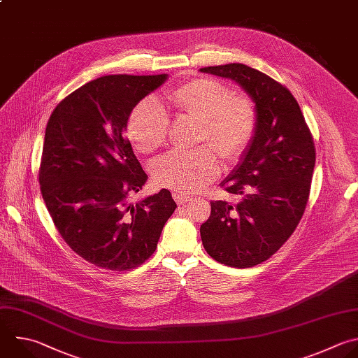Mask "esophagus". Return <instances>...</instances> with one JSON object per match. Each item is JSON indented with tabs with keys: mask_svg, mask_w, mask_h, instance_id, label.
Returning a JSON list of instances; mask_svg holds the SVG:
<instances>
[{
	"mask_svg": "<svg viewBox=\"0 0 358 358\" xmlns=\"http://www.w3.org/2000/svg\"><path fill=\"white\" fill-rule=\"evenodd\" d=\"M173 198H174V201H176L177 203H180V205L192 201V196L185 195V194H180V192H174V194H173Z\"/></svg>",
	"mask_w": 358,
	"mask_h": 358,
	"instance_id": "obj_1",
	"label": "esophagus"
}]
</instances>
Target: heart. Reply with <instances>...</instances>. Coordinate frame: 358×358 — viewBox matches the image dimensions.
<instances>
[{
	"label": "heart",
	"instance_id": "heart-1",
	"mask_svg": "<svg viewBox=\"0 0 358 358\" xmlns=\"http://www.w3.org/2000/svg\"><path fill=\"white\" fill-rule=\"evenodd\" d=\"M164 99L178 115L199 122L196 142L212 146L226 163L239 162L256 136L259 113L255 102L233 96L220 81L195 78L169 91ZM169 124L166 109L148 98L131 110L127 134L136 150L153 153L166 143ZM209 146L174 150L157 159L152 166L155 182L180 194L199 191L220 171L219 159Z\"/></svg>",
	"mask_w": 358,
	"mask_h": 358
}]
</instances>
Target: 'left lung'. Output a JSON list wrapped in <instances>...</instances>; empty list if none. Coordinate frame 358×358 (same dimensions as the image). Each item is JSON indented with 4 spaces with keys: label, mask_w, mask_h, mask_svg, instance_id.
<instances>
[{
    "label": "left lung",
    "mask_w": 358,
    "mask_h": 358,
    "mask_svg": "<svg viewBox=\"0 0 358 358\" xmlns=\"http://www.w3.org/2000/svg\"><path fill=\"white\" fill-rule=\"evenodd\" d=\"M199 71L230 78L256 103V136L222 187L236 203L212 201L201 224L206 253L216 262L246 268L268 260L294 233L309 198L316 160L312 134L289 90L246 64Z\"/></svg>",
    "instance_id": "obj_1"
}]
</instances>
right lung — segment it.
<instances>
[{
    "mask_svg": "<svg viewBox=\"0 0 358 358\" xmlns=\"http://www.w3.org/2000/svg\"><path fill=\"white\" fill-rule=\"evenodd\" d=\"M167 77H99L60 101L49 117L42 196L64 242L96 267L129 271L143 264L177 208L166 188L129 202L148 176L124 136L134 106Z\"/></svg>",
    "mask_w": 358,
    "mask_h": 358,
    "instance_id": "add662e5",
    "label": "right lung"
}]
</instances>
